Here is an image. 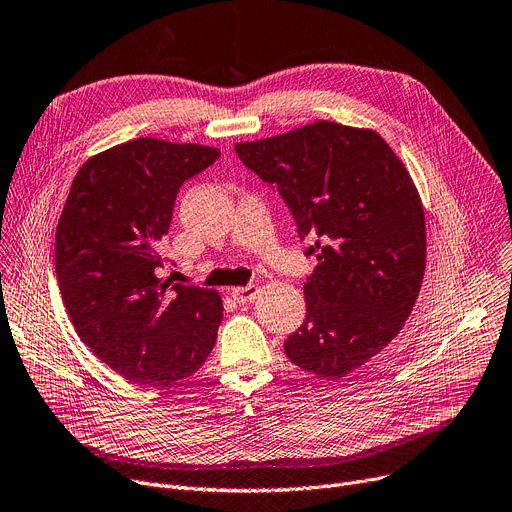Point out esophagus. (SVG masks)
<instances>
[{"label":"esophagus","mask_w":512,"mask_h":512,"mask_svg":"<svg viewBox=\"0 0 512 512\" xmlns=\"http://www.w3.org/2000/svg\"><path fill=\"white\" fill-rule=\"evenodd\" d=\"M257 296H259V286H255V284H249V286L234 288V290H232V298H234L238 304L253 302Z\"/></svg>","instance_id":"34e87169"}]
</instances>
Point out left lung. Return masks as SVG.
Masks as SVG:
<instances>
[{"instance_id":"left-lung-1","label":"left lung","mask_w":512,"mask_h":512,"mask_svg":"<svg viewBox=\"0 0 512 512\" xmlns=\"http://www.w3.org/2000/svg\"><path fill=\"white\" fill-rule=\"evenodd\" d=\"M278 189L306 257V319L286 342L300 368L337 379L379 354L410 317L426 267L416 185L377 131L317 121L234 146Z\"/></svg>"}]
</instances>
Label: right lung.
<instances>
[{"label": "right lung", "mask_w": 512, "mask_h": 512, "mask_svg": "<svg viewBox=\"0 0 512 512\" xmlns=\"http://www.w3.org/2000/svg\"><path fill=\"white\" fill-rule=\"evenodd\" d=\"M220 150L138 138L78 170L55 234V274L82 342L121 377L166 387L210 356L222 321L216 290L170 284L158 243L185 181Z\"/></svg>", "instance_id": "obj_1"}]
</instances>
